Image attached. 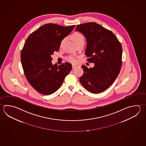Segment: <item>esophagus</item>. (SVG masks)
<instances>
[{"mask_svg": "<svg viewBox=\"0 0 146 146\" xmlns=\"http://www.w3.org/2000/svg\"><path fill=\"white\" fill-rule=\"evenodd\" d=\"M77 65H75V64H73V65H72V68L73 69H75V68H77Z\"/></svg>", "mask_w": 146, "mask_h": 146, "instance_id": "esophagus-1", "label": "esophagus"}]
</instances>
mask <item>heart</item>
Returning a JSON list of instances; mask_svg holds the SVG:
<instances>
[{
    "mask_svg": "<svg viewBox=\"0 0 146 146\" xmlns=\"http://www.w3.org/2000/svg\"><path fill=\"white\" fill-rule=\"evenodd\" d=\"M70 38L72 40V41L74 42L75 45L77 44H79L82 42H84L85 40H84V37L83 36L82 34L80 33H77L75 32L74 33H73L71 36H70ZM64 39H63L60 42V46H62L64 42ZM68 60L70 62H72V63H74L76 61V60L75 59V58L72 57H68Z\"/></svg>",
    "mask_w": 146,
    "mask_h": 146,
    "instance_id": "b5f03b06",
    "label": "heart"
}]
</instances>
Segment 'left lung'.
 Returning a JSON list of instances; mask_svg holds the SVG:
<instances>
[{
	"instance_id": "left-lung-1",
	"label": "left lung",
	"mask_w": 146,
	"mask_h": 146,
	"mask_svg": "<svg viewBox=\"0 0 146 146\" xmlns=\"http://www.w3.org/2000/svg\"><path fill=\"white\" fill-rule=\"evenodd\" d=\"M75 31L85 36L87 46L85 54L93 62L94 68L84 70L80 81L83 87L93 94L105 91L113 84L118 76L122 64V48L117 38L102 26L91 22L78 25Z\"/></svg>"
}]
</instances>
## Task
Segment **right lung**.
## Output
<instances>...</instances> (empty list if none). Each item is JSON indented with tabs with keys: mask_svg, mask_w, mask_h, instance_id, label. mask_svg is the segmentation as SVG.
Here are the masks:
<instances>
[{
	"mask_svg": "<svg viewBox=\"0 0 146 146\" xmlns=\"http://www.w3.org/2000/svg\"><path fill=\"white\" fill-rule=\"evenodd\" d=\"M75 27L45 24L31 33L25 41L21 60L25 76L36 91L44 95L54 93L71 71V63L52 64V55Z\"/></svg>",
	"mask_w": 146,
	"mask_h": 146,
	"instance_id": "add662e5",
	"label": "right lung"
}]
</instances>
